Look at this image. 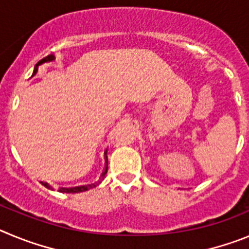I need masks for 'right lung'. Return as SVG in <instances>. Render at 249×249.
Listing matches in <instances>:
<instances>
[{"instance_id":"1","label":"right lung","mask_w":249,"mask_h":249,"mask_svg":"<svg viewBox=\"0 0 249 249\" xmlns=\"http://www.w3.org/2000/svg\"><path fill=\"white\" fill-rule=\"evenodd\" d=\"M52 60H54V54H49V55H47V57H44L43 59L39 60V62H38V63L36 64L35 71H33V74L32 75H35L36 73H37V71H38V67L41 66V64L47 63V62H52ZM104 155H105V169H104V171H103V174H102V178H100V180L98 181V182L90 183V185H84V186H77V187H71V189H59V192H64V194H78V192L88 191V190L93 189V187H95V186H97V185H99L100 181L104 180L105 174L108 172V156H107V151L104 152ZM42 183H43V182H42ZM43 185L46 186L47 189H51V186H49L47 182H44Z\"/></svg>"}]
</instances>
